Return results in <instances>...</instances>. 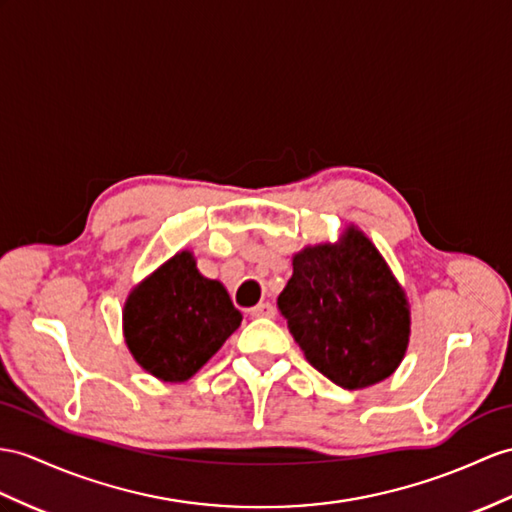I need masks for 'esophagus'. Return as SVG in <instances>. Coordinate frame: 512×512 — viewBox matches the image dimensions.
Instances as JSON below:
<instances>
[{"label": "esophagus", "mask_w": 512, "mask_h": 512, "mask_svg": "<svg viewBox=\"0 0 512 512\" xmlns=\"http://www.w3.org/2000/svg\"><path fill=\"white\" fill-rule=\"evenodd\" d=\"M249 315H252V317H273V315H276V308H273V304H269V302H260L254 308H249Z\"/></svg>", "instance_id": "34e87169"}]
</instances>
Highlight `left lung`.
Listing matches in <instances>:
<instances>
[{
    "label": "left lung",
    "mask_w": 512,
    "mask_h": 512,
    "mask_svg": "<svg viewBox=\"0 0 512 512\" xmlns=\"http://www.w3.org/2000/svg\"><path fill=\"white\" fill-rule=\"evenodd\" d=\"M278 310L306 360L341 389H365L402 363L410 317L404 291L358 230L343 245L306 247Z\"/></svg>",
    "instance_id": "8db88e82"
}]
</instances>
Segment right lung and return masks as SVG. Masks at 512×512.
Segmentation results:
<instances>
[{
    "label": "right lung",
    "mask_w": 512,
    "mask_h": 512,
    "mask_svg": "<svg viewBox=\"0 0 512 512\" xmlns=\"http://www.w3.org/2000/svg\"><path fill=\"white\" fill-rule=\"evenodd\" d=\"M241 319L223 284L206 280L182 252L132 291L123 328L136 363L160 380L182 382L208 363Z\"/></svg>",
    "instance_id": "right-lung-1"
}]
</instances>
